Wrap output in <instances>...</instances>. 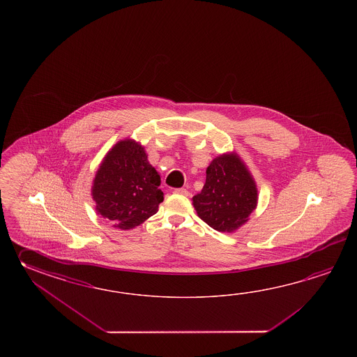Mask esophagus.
Masks as SVG:
<instances>
[{
  "mask_svg": "<svg viewBox=\"0 0 357 357\" xmlns=\"http://www.w3.org/2000/svg\"><path fill=\"white\" fill-rule=\"evenodd\" d=\"M175 194H180V195H183V197H189L190 195L189 191L185 189V188H181V189H176Z\"/></svg>",
  "mask_w": 357,
  "mask_h": 357,
  "instance_id": "34e87169",
  "label": "esophagus"
}]
</instances>
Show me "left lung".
<instances>
[{"label":"left lung","instance_id":"8db88e82","mask_svg":"<svg viewBox=\"0 0 357 357\" xmlns=\"http://www.w3.org/2000/svg\"><path fill=\"white\" fill-rule=\"evenodd\" d=\"M192 204L208 226L234 232L257 208V183L236 153L222 154L206 168L204 186L192 197Z\"/></svg>","mask_w":357,"mask_h":357}]
</instances>
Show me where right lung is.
<instances>
[{
  "label": "right lung",
  "mask_w": 357,
  "mask_h": 357,
  "mask_svg": "<svg viewBox=\"0 0 357 357\" xmlns=\"http://www.w3.org/2000/svg\"><path fill=\"white\" fill-rule=\"evenodd\" d=\"M160 177L135 140L119 142L102 160L91 186L96 211L114 227L131 229L158 212Z\"/></svg>",
  "instance_id": "obj_1"
}]
</instances>
